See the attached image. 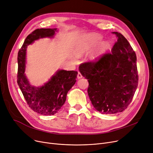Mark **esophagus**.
Instances as JSON below:
<instances>
[{"mask_svg":"<svg viewBox=\"0 0 153 153\" xmlns=\"http://www.w3.org/2000/svg\"><path fill=\"white\" fill-rule=\"evenodd\" d=\"M77 77L78 79H81V78L82 77V75L81 74V72H78V74H77Z\"/></svg>","mask_w":153,"mask_h":153,"instance_id":"1","label":"esophagus"}]
</instances>
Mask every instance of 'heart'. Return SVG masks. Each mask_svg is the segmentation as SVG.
<instances>
[{
  "label": "heart",
  "instance_id": "1",
  "mask_svg": "<svg viewBox=\"0 0 153 153\" xmlns=\"http://www.w3.org/2000/svg\"><path fill=\"white\" fill-rule=\"evenodd\" d=\"M101 38L97 34H92L90 35H87L84 36L82 39H81L76 49V53L77 54H80L84 53L85 51L89 50L96 44H97L100 40ZM110 48V45L107 42H103L101 43L98 49L95 51L91 54L89 58L92 60H94L98 58L100 55H101L104 52H105L108 50Z\"/></svg>",
  "mask_w": 153,
  "mask_h": 153
}]
</instances>
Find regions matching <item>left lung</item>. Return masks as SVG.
I'll list each match as a JSON object with an SVG mask.
<instances>
[{"label":"left lung","instance_id":"obj_1","mask_svg":"<svg viewBox=\"0 0 153 153\" xmlns=\"http://www.w3.org/2000/svg\"><path fill=\"white\" fill-rule=\"evenodd\" d=\"M112 33L117 42L110 52L79 66L88 79L87 92L94 107L103 114L125 110L133 98L139 79L135 52L123 35Z\"/></svg>","mask_w":153,"mask_h":153}]
</instances>
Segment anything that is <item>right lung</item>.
<instances>
[{"label": "right lung", "instance_id": "obj_1", "mask_svg": "<svg viewBox=\"0 0 153 153\" xmlns=\"http://www.w3.org/2000/svg\"><path fill=\"white\" fill-rule=\"evenodd\" d=\"M56 28H38L27 36L19 51L17 83L28 106L34 111L43 115L57 113L64 105L66 95L76 81L77 72L59 70L44 85L31 86L24 72L25 67L26 48L39 38L52 37Z\"/></svg>", "mask_w": 153, "mask_h": 153}]
</instances>
